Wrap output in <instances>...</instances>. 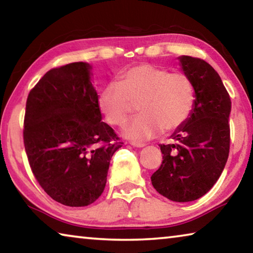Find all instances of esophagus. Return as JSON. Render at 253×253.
<instances>
[{"label": "esophagus", "mask_w": 253, "mask_h": 253, "mask_svg": "<svg viewBox=\"0 0 253 253\" xmlns=\"http://www.w3.org/2000/svg\"><path fill=\"white\" fill-rule=\"evenodd\" d=\"M130 145L132 147H137V148H143V147H145V144H142V143H135V142H132V143H130Z\"/></svg>", "instance_id": "34e87169"}]
</instances>
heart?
<instances>
[{
	"label": "heart",
	"instance_id": "b5f03b06",
	"mask_svg": "<svg viewBox=\"0 0 253 253\" xmlns=\"http://www.w3.org/2000/svg\"><path fill=\"white\" fill-rule=\"evenodd\" d=\"M192 79L181 71L142 63L118 76L117 84H109L98 97V107L111 126H122L134 111L140 114L124 126L122 134L134 142L152 139L182 127L195 104Z\"/></svg>",
	"mask_w": 253,
	"mask_h": 253
}]
</instances>
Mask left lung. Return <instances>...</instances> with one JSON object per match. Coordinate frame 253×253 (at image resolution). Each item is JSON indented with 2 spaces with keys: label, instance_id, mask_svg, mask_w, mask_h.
I'll return each mask as SVG.
<instances>
[{
  "label": "left lung",
  "instance_id": "8db88e82",
  "mask_svg": "<svg viewBox=\"0 0 253 253\" xmlns=\"http://www.w3.org/2000/svg\"><path fill=\"white\" fill-rule=\"evenodd\" d=\"M195 87L191 116L161 145L163 162L152 175L158 193L174 202H191L211 190L223 172L230 149L231 100L217 72L199 58L178 57Z\"/></svg>",
  "mask_w": 253,
  "mask_h": 253
}]
</instances>
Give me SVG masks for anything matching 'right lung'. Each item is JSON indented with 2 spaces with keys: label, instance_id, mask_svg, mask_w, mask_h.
Instances as JSON below:
<instances>
[{
  "label": "right lung",
  "instance_id": "right-lung-1",
  "mask_svg": "<svg viewBox=\"0 0 253 253\" xmlns=\"http://www.w3.org/2000/svg\"><path fill=\"white\" fill-rule=\"evenodd\" d=\"M91 65L54 68L30 91L23 139L32 173L50 198L87 207L105 190L110 160L123 146L101 122Z\"/></svg>",
  "mask_w": 253,
  "mask_h": 253
}]
</instances>
